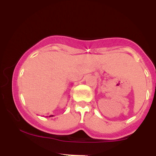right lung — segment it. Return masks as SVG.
I'll return each instance as SVG.
<instances>
[{
    "label": "right lung",
    "instance_id": "right-lung-1",
    "mask_svg": "<svg viewBox=\"0 0 156 156\" xmlns=\"http://www.w3.org/2000/svg\"><path fill=\"white\" fill-rule=\"evenodd\" d=\"M52 116H54V115H50V116H48V117H52ZM48 117V116H47Z\"/></svg>",
    "mask_w": 156,
    "mask_h": 156
}]
</instances>
